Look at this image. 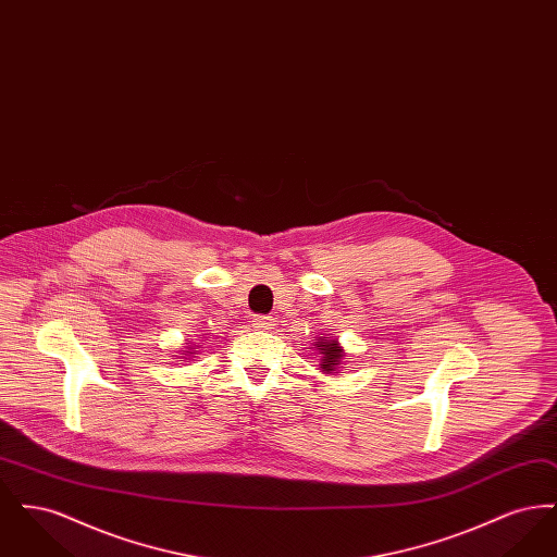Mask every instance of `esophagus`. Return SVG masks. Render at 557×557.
Instances as JSON below:
<instances>
[{"instance_id": "esophagus-1", "label": "esophagus", "mask_w": 557, "mask_h": 557, "mask_svg": "<svg viewBox=\"0 0 557 557\" xmlns=\"http://www.w3.org/2000/svg\"><path fill=\"white\" fill-rule=\"evenodd\" d=\"M255 327H259V330H271V327H273V319L255 318Z\"/></svg>"}]
</instances>
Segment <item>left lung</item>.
Segmentation results:
<instances>
[{
    "label": "left lung",
    "mask_w": 557,
    "mask_h": 557,
    "mask_svg": "<svg viewBox=\"0 0 557 557\" xmlns=\"http://www.w3.org/2000/svg\"><path fill=\"white\" fill-rule=\"evenodd\" d=\"M313 350H318L319 370L323 373H341L345 366V348L334 336H319L313 343Z\"/></svg>",
    "instance_id": "8db88e82"
}]
</instances>
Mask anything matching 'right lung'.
Returning a JSON list of instances; mask_svg holds the SVG:
<instances>
[{"mask_svg":"<svg viewBox=\"0 0 557 557\" xmlns=\"http://www.w3.org/2000/svg\"><path fill=\"white\" fill-rule=\"evenodd\" d=\"M186 345L187 346H184L186 350H184V352H180V355H184V357H180V359H184V361H187L189 357H196V355H198V350H196L198 345H191V341H187Z\"/></svg>","mask_w":557,"mask_h":557,"instance_id":"add662e5","label":"right lung"}]
</instances>
